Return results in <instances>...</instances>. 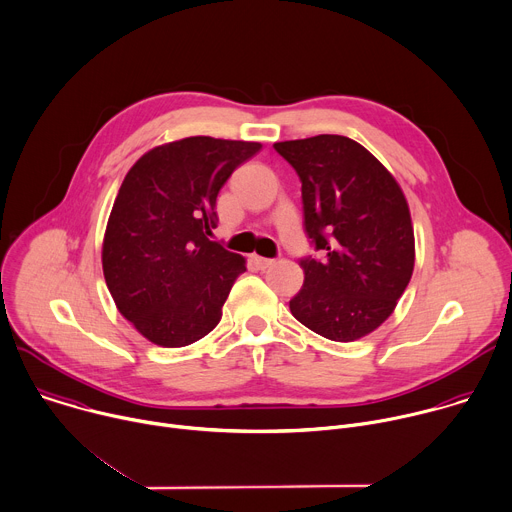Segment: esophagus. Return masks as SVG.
<instances>
[{
	"label": "esophagus",
	"mask_w": 512,
	"mask_h": 512,
	"mask_svg": "<svg viewBox=\"0 0 512 512\" xmlns=\"http://www.w3.org/2000/svg\"><path fill=\"white\" fill-rule=\"evenodd\" d=\"M253 259V263L257 265V269H261V271H265V269H269L275 261L273 259H265V257H259V255H253L251 257Z\"/></svg>",
	"instance_id": "1"
}]
</instances>
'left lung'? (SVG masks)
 <instances>
[{"label":"left lung","mask_w":512,"mask_h":512,"mask_svg":"<svg viewBox=\"0 0 512 512\" xmlns=\"http://www.w3.org/2000/svg\"><path fill=\"white\" fill-rule=\"evenodd\" d=\"M301 181L305 231L323 253L301 259L293 317L331 342L378 329L406 291L416 259L408 201L390 170L360 142L319 134L275 142Z\"/></svg>","instance_id":"8db88e82"}]
</instances>
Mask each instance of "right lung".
Listing matches in <instances>:
<instances>
[{"mask_svg":"<svg viewBox=\"0 0 512 512\" xmlns=\"http://www.w3.org/2000/svg\"><path fill=\"white\" fill-rule=\"evenodd\" d=\"M259 142L189 136L144 152L126 173L102 241V271L148 342L183 348L223 317L245 257L209 241L217 195Z\"/></svg>","mask_w":512,"mask_h":512,"instance_id":"right-lung-1","label":"right lung"}]
</instances>
